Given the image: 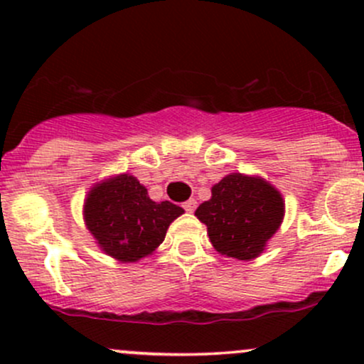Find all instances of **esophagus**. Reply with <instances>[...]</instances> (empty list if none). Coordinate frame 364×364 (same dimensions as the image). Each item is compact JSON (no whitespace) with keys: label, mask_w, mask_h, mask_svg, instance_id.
<instances>
[{"label":"esophagus","mask_w":364,"mask_h":364,"mask_svg":"<svg viewBox=\"0 0 364 364\" xmlns=\"http://www.w3.org/2000/svg\"><path fill=\"white\" fill-rule=\"evenodd\" d=\"M183 208H185L186 212H190V214H191V212H193L195 208H196V200H195V198H190V200H186V202L183 203Z\"/></svg>","instance_id":"esophagus-1"}]
</instances>
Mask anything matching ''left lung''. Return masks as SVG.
Returning a JSON list of instances; mask_svg holds the SVG:
<instances>
[{"instance_id": "1", "label": "left lung", "mask_w": 364, "mask_h": 364, "mask_svg": "<svg viewBox=\"0 0 364 364\" xmlns=\"http://www.w3.org/2000/svg\"><path fill=\"white\" fill-rule=\"evenodd\" d=\"M195 215L207 225L219 253L252 260L265 250L284 217L282 195L265 179L232 173L212 186V198Z\"/></svg>"}]
</instances>
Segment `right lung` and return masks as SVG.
<instances>
[{
  "label": "right lung",
  "mask_w": 364,
  "mask_h": 364,
  "mask_svg": "<svg viewBox=\"0 0 364 364\" xmlns=\"http://www.w3.org/2000/svg\"><path fill=\"white\" fill-rule=\"evenodd\" d=\"M183 212L168 200L154 202L139 179L119 174L92 188L83 219L104 253L129 263L156 252L169 224Z\"/></svg>",
  "instance_id": "add662e5"
}]
</instances>
